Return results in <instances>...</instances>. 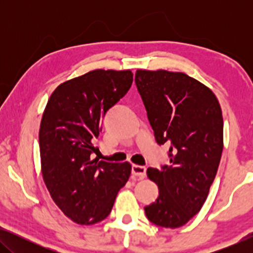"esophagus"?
<instances>
[{
	"instance_id": "esophagus-1",
	"label": "esophagus",
	"mask_w": 253,
	"mask_h": 253,
	"mask_svg": "<svg viewBox=\"0 0 253 253\" xmlns=\"http://www.w3.org/2000/svg\"><path fill=\"white\" fill-rule=\"evenodd\" d=\"M131 172H132L133 176H137L138 178H144L146 176V168L144 166L133 165L132 168H131Z\"/></svg>"
}]
</instances>
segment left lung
Here are the masks:
<instances>
[{
    "instance_id": "obj_1",
    "label": "left lung",
    "mask_w": 253,
    "mask_h": 253,
    "mask_svg": "<svg viewBox=\"0 0 253 253\" xmlns=\"http://www.w3.org/2000/svg\"><path fill=\"white\" fill-rule=\"evenodd\" d=\"M159 145H170L168 166L148 168L159 197L145 206L152 223L184 226L202 209L223 148L219 101L209 87L182 72L137 70L134 77Z\"/></svg>"
}]
</instances>
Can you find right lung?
Returning a JSON list of instances; mask_svg holds the SVG:
<instances>
[{"label":"right lung","instance_id":"obj_1","mask_svg":"<svg viewBox=\"0 0 253 253\" xmlns=\"http://www.w3.org/2000/svg\"><path fill=\"white\" fill-rule=\"evenodd\" d=\"M130 70H93L61 84L48 100L39 131L44 184L62 212L79 224L109 215L131 165L92 160L103 117L131 87Z\"/></svg>","mask_w":253,"mask_h":253}]
</instances>
